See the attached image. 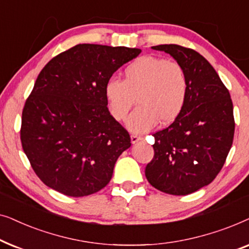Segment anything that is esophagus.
I'll list each match as a JSON object with an SVG mask.
<instances>
[{"mask_svg":"<svg viewBox=\"0 0 249 249\" xmlns=\"http://www.w3.org/2000/svg\"><path fill=\"white\" fill-rule=\"evenodd\" d=\"M130 138H131V142H132V144H135V142L142 141V136H138V135H135V134H134V135L130 136Z\"/></svg>","mask_w":249,"mask_h":249,"instance_id":"1","label":"esophagus"}]
</instances>
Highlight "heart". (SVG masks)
I'll return each mask as SVG.
<instances>
[{"label":"heart","instance_id":"1","mask_svg":"<svg viewBox=\"0 0 249 249\" xmlns=\"http://www.w3.org/2000/svg\"><path fill=\"white\" fill-rule=\"evenodd\" d=\"M188 77L181 64L158 56H141L124 70V80L110 78L104 97L111 117L124 121L137 100L139 107L127 121L131 132L142 134L159 121L169 124L181 114L188 98Z\"/></svg>","mask_w":249,"mask_h":249}]
</instances>
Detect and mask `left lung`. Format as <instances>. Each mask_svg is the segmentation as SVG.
I'll use <instances>...</instances> for the list:
<instances>
[{
	"label": "left lung",
	"mask_w": 249,
	"mask_h": 249,
	"mask_svg": "<svg viewBox=\"0 0 249 249\" xmlns=\"http://www.w3.org/2000/svg\"><path fill=\"white\" fill-rule=\"evenodd\" d=\"M181 64L188 77L186 107L169 127L153 134L154 156L145 176L154 188L188 195L215 179L226 162L234 135L229 90L205 57L176 44L153 46Z\"/></svg>",
	"instance_id": "8db88e82"
}]
</instances>
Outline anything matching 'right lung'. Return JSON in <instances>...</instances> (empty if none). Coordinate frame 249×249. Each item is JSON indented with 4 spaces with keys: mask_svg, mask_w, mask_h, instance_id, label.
<instances>
[{
    "mask_svg": "<svg viewBox=\"0 0 249 249\" xmlns=\"http://www.w3.org/2000/svg\"><path fill=\"white\" fill-rule=\"evenodd\" d=\"M124 46L78 44L54 56L35 81L22 110V149L37 177L72 197L110 182L129 132L111 117L105 83L141 54Z\"/></svg>",
    "mask_w": 249,
    "mask_h": 249,
    "instance_id": "right-lung-1",
    "label": "right lung"
}]
</instances>
